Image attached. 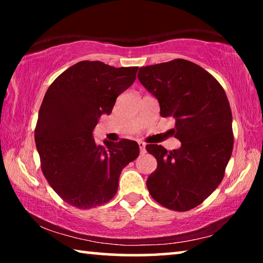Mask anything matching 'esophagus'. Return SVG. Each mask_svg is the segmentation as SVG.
<instances>
[{
  "label": "esophagus",
  "instance_id": "1",
  "mask_svg": "<svg viewBox=\"0 0 263 263\" xmlns=\"http://www.w3.org/2000/svg\"><path fill=\"white\" fill-rule=\"evenodd\" d=\"M138 145H139V148H140V153L144 154L146 152V144L144 141H138Z\"/></svg>",
  "mask_w": 263,
  "mask_h": 263
}]
</instances>
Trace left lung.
Listing matches in <instances>:
<instances>
[{"instance_id":"8db88e82","label":"left lung","mask_w":263,"mask_h":263,"mask_svg":"<svg viewBox=\"0 0 263 263\" xmlns=\"http://www.w3.org/2000/svg\"><path fill=\"white\" fill-rule=\"evenodd\" d=\"M138 79L158 100L160 115L175 119L181 147L147 145L158 167L146 184L164 208L188 211L208 198L224 177L233 149L232 112L224 89L201 66L175 59L141 67Z\"/></svg>"}]
</instances>
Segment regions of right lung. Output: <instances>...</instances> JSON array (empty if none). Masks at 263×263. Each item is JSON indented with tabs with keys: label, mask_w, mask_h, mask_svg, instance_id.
Returning a JSON list of instances; mask_svg holds the SVG:
<instances>
[{
	"label": "right lung",
	"mask_w": 263,
	"mask_h": 263,
	"mask_svg": "<svg viewBox=\"0 0 263 263\" xmlns=\"http://www.w3.org/2000/svg\"><path fill=\"white\" fill-rule=\"evenodd\" d=\"M138 67L116 68L101 61H80L47 89L38 114L34 140L44 176L66 203L91 209L118 190L123 168L139 155L136 141L103 140L94 128L110 115L116 99L135 82Z\"/></svg>",
	"instance_id": "right-lung-1"
}]
</instances>
